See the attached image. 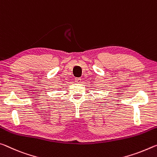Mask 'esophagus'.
Listing matches in <instances>:
<instances>
[{
	"mask_svg": "<svg viewBox=\"0 0 157 157\" xmlns=\"http://www.w3.org/2000/svg\"><path fill=\"white\" fill-rule=\"evenodd\" d=\"M75 82L77 83H81V79L80 78H75Z\"/></svg>",
	"mask_w": 157,
	"mask_h": 157,
	"instance_id": "esophagus-1",
	"label": "esophagus"
}]
</instances>
